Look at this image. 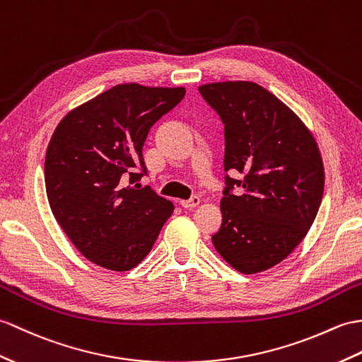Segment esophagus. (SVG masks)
Segmentation results:
<instances>
[{
  "label": "esophagus",
  "mask_w": 362,
  "mask_h": 362,
  "mask_svg": "<svg viewBox=\"0 0 362 362\" xmlns=\"http://www.w3.org/2000/svg\"><path fill=\"white\" fill-rule=\"evenodd\" d=\"M200 204V197L199 196H192L188 200H180V205L183 208H196Z\"/></svg>",
  "instance_id": "34e87169"
}]
</instances>
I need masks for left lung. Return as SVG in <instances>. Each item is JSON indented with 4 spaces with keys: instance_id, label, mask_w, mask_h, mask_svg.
<instances>
[{
    "instance_id": "8db88e82",
    "label": "left lung",
    "mask_w": 362,
    "mask_h": 362,
    "mask_svg": "<svg viewBox=\"0 0 362 362\" xmlns=\"http://www.w3.org/2000/svg\"><path fill=\"white\" fill-rule=\"evenodd\" d=\"M225 124L222 225L213 245L234 270L265 272L307 236L324 194V163L307 126L253 81L199 86ZM240 187L238 195L232 194Z\"/></svg>"
}]
</instances>
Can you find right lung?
Segmentation results:
<instances>
[{
	"mask_svg": "<svg viewBox=\"0 0 362 362\" xmlns=\"http://www.w3.org/2000/svg\"><path fill=\"white\" fill-rule=\"evenodd\" d=\"M185 92L117 85L72 109L55 128L45 160L47 200L66 236L92 264L131 270L171 217L173 202L149 187H124V180L146 174L141 149L151 126Z\"/></svg>",
	"mask_w": 362,
	"mask_h": 362,
	"instance_id": "obj_1",
	"label": "right lung"
}]
</instances>
